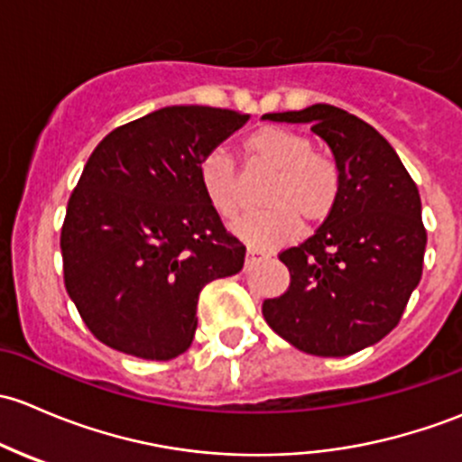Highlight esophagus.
Returning <instances> with one entry per match:
<instances>
[{"label": "esophagus", "mask_w": 462, "mask_h": 462, "mask_svg": "<svg viewBox=\"0 0 462 462\" xmlns=\"http://www.w3.org/2000/svg\"><path fill=\"white\" fill-rule=\"evenodd\" d=\"M255 260H263V255H260L258 251H246V263H255Z\"/></svg>", "instance_id": "obj_1"}]
</instances>
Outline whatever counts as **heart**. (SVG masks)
<instances>
[{
    "instance_id": "b5f03b06",
    "label": "heart",
    "mask_w": 462,
    "mask_h": 462,
    "mask_svg": "<svg viewBox=\"0 0 462 462\" xmlns=\"http://www.w3.org/2000/svg\"><path fill=\"white\" fill-rule=\"evenodd\" d=\"M246 173H271L260 204L266 211L240 222L236 231L258 249H275L304 225H320L340 198V169L311 142L282 126H260L245 137ZM199 187L225 220L246 208L245 178L222 149H211L198 164Z\"/></svg>"
}]
</instances>
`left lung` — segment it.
Returning a JSON list of instances; mask_svg holds the SVG:
<instances>
[{
	"label": "left lung",
	"mask_w": 462,
	"mask_h": 462,
	"mask_svg": "<svg viewBox=\"0 0 462 462\" xmlns=\"http://www.w3.org/2000/svg\"><path fill=\"white\" fill-rule=\"evenodd\" d=\"M263 120L311 125L340 169L331 216L280 260L291 284L263 304L266 325L311 356H349L401 322L422 275L427 231L418 187L387 140L360 117L313 104Z\"/></svg>",
	"instance_id": "obj_1"
}]
</instances>
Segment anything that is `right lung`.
Listing matches in <instances>:
<instances>
[{
  "label": "right lung",
  "mask_w": 462,
  "mask_h": 462,
  "mask_svg": "<svg viewBox=\"0 0 462 462\" xmlns=\"http://www.w3.org/2000/svg\"><path fill=\"white\" fill-rule=\"evenodd\" d=\"M246 120L226 108L166 106L95 146L60 246L66 291L99 342L144 360L191 346L199 291L237 273L246 254L204 196L198 164Z\"/></svg>",
  "instance_id": "add662e5"
}]
</instances>
